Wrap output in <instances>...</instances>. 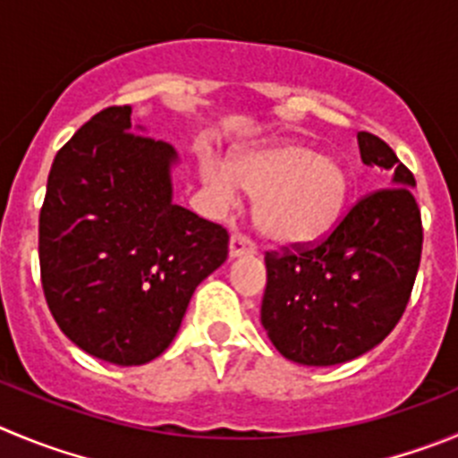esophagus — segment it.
I'll return each instance as SVG.
<instances>
[{
    "mask_svg": "<svg viewBox=\"0 0 458 458\" xmlns=\"http://www.w3.org/2000/svg\"><path fill=\"white\" fill-rule=\"evenodd\" d=\"M255 246L250 243V239L246 234H233L230 237V246H228V255L230 259L234 258H246V255H253Z\"/></svg>",
    "mask_w": 458,
    "mask_h": 458,
    "instance_id": "obj_1",
    "label": "esophagus"
}]
</instances>
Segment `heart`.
<instances>
[{"label":"heart","mask_w":458,"mask_h":458,"mask_svg":"<svg viewBox=\"0 0 458 458\" xmlns=\"http://www.w3.org/2000/svg\"><path fill=\"white\" fill-rule=\"evenodd\" d=\"M200 178L219 200L234 187L255 199V225L276 246H307L326 237L348 205L352 181L336 157L298 142L243 151L228 169L200 160Z\"/></svg>","instance_id":"b5f03b06"}]
</instances>
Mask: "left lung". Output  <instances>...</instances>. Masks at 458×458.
Returning <instances> with one entry per match:
<instances>
[{"label":"left lung","mask_w":458,"mask_h":458,"mask_svg":"<svg viewBox=\"0 0 458 458\" xmlns=\"http://www.w3.org/2000/svg\"><path fill=\"white\" fill-rule=\"evenodd\" d=\"M361 162L391 182L354 203L310 249L267 253L262 326L282 357L335 366L382 344L404 314L422 253L416 178L373 132H357Z\"/></svg>","instance_id":"obj_1"}]
</instances>
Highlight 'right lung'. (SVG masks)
<instances>
[{
    "label": "right lung",
    "mask_w": 458,
    "mask_h": 458,
    "mask_svg": "<svg viewBox=\"0 0 458 458\" xmlns=\"http://www.w3.org/2000/svg\"><path fill=\"white\" fill-rule=\"evenodd\" d=\"M131 106L94 114L55 153L40 209V276L63 335L101 361L142 366L178 335L228 233L174 203L178 153L140 135Z\"/></svg>",
    "instance_id": "add662e5"
}]
</instances>
